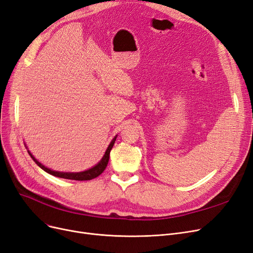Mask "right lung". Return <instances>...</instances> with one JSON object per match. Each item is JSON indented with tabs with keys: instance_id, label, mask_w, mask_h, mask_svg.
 Masks as SVG:
<instances>
[{
	"instance_id": "obj_1",
	"label": "right lung",
	"mask_w": 253,
	"mask_h": 253,
	"mask_svg": "<svg viewBox=\"0 0 253 253\" xmlns=\"http://www.w3.org/2000/svg\"><path fill=\"white\" fill-rule=\"evenodd\" d=\"M117 136L116 135L114 138H112V141L110 142V144L108 145L106 151H105V154L103 155L102 160L96 165L93 166L92 168H90V169L86 170V171H83V172H77V173H70V172H58V171H53L51 169H49V168L44 167L42 164H41L39 161L36 160V158L31 154V152L28 150V153H29V155L32 157V160L35 162V164L39 166L40 168H42V169L43 171H45L46 173H49L53 176H56V177H60V178H64V179H72V180H90V179H93L96 178V177H98L100 174L103 173V171L105 170V168L107 167V164H108V161H109V154H110V150L111 148L114 147L115 145V142L117 139Z\"/></svg>"
}]
</instances>
